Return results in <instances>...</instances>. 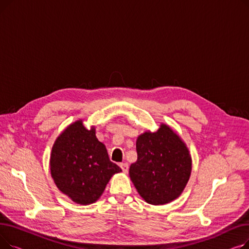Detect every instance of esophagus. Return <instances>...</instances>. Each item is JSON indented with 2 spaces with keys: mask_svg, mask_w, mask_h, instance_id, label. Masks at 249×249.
I'll use <instances>...</instances> for the list:
<instances>
[{
  "mask_svg": "<svg viewBox=\"0 0 249 249\" xmlns=\"http://www.w3.org/2000/svg\"><path fill=\"white\" fill-rule=\"evenodd\" d=\"M120 167L122 168L123 173H127V172H128V163L122 162V163H120Z\"/></svg>",
  "mask_w": 249,
  "mask_h": 249,
  "instance_id": "1",
  "label": "esophagus"
}]
</instances>
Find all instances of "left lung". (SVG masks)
Returning a JSON list of instances; mask_svg holds the SVG:
<instances>
[{"instance_id":"left-lung-1","label":"left lung","mask_w":249,"mask_h":249,"mask_svg":"<svg viewBox=\"0 0 249 249\" xmlns=\"http://www.w3.org/2000/svg\"><path fill=\"white\" fill-rule=\"evenodd\" d=\"M137 160L129 176L146 203L163 205L176 200L186 188L192 158L186 143L174 130L161 124L156 132H144L136 140Z\"/></svg>"}]
</instances>
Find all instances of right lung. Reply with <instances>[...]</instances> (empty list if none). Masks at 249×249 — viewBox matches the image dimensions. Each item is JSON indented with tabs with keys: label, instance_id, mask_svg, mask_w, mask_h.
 Masks as SVG:
<instances>
[{
	"label": "right lung",
	"instance_id": "1",
	"mask_svg": "<svg viewBox=\"0 0 249 249\" xmlns=\"http://www.w3.org/2000/svg\"><path fill=\"white\" fill-rule=\"evenodd\" d=\"M49 162L56 187L80 205L95 203L113 175L122 172L110 160L95 127L87 129L83 120L68 126L56 138Z\"/></svg>",
	"mask_w": 249,
	"mask_h": 249
}]
</instances>
